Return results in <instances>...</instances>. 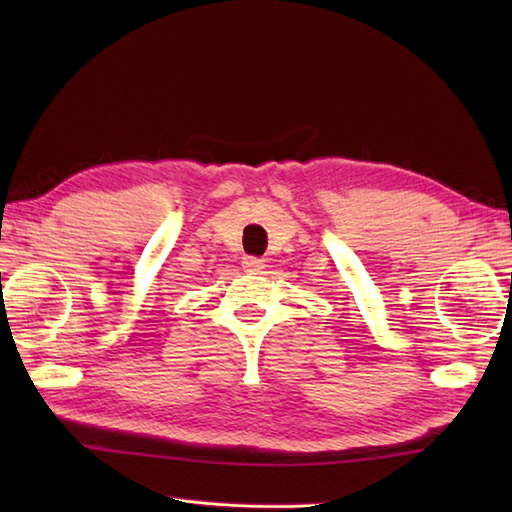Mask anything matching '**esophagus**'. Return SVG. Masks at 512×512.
<instances>
[{
	"label": "esophagus",
	"instance_id": "34e87169",
	"mask_svg": "<svg viewBox=\"0 0 512 512\" xmlns=\"http://www.w3.org/2000/svg\"><path fill=\"white\" fill-rule=\"evenodd\" d=\"M242 266H244V270L246 273H250V275H259L264 270V259H259V257H244L242 259Z\"/></svg>",
	"mask_w": 512,
	"mask_h": 512
}]
</instances>
